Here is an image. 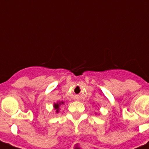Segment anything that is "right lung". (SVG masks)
<instances>
[{"label":"right lung","mask_w":149,"mask_h":149,"mask_svg":"<svg viewBox=\"0 0 149 149\" xmlns=\"http://www.w3.org/2000/svg\"><path fill=\"white\" fill-rule=\"evenodd\" d=\"M63 102L61 101V102H59V103H54V109L56 110V112L58 113L59 112V109H60V106L62 104H63Z\"/></svg>","instance_id":"obj_1"}]
</instances>
